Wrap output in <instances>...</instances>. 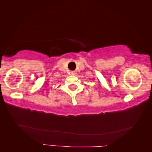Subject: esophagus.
I'll use <instances>...</instances> for the list:
<instances>
[{
    "mask_svg": "<svg viewBox=\"0 0 152 152\" xmlns=\"http://www.w3.org/2000/svg\"><path fill=\"white\" fill-rule=\"evenodd\" d=\"M71 74H72V75H75V74H76V72H75V71H72V72H71Z\"/></svg>",
    "mask_w": 152,
    "mask_h": 152,
    "instance_id": "34e87169",
    "label": "esophagus"
}]
</instances>
